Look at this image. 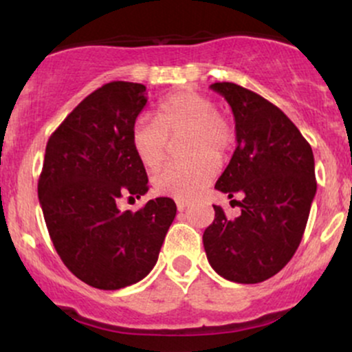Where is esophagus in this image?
Returning a JSON list of instances; mask_svg holds the SVG:
<instances>
[{
    "label": "esophagus",
    "mask_w": 352,
    "mask_h": 352,
    "mask_svg": "<svg viewBox=\"0 0 352 352\" xmlns=\"http://www.w3.org/2000/svg\"><path fill=\"white\" fill-rule=\"evenodd\" d=\"M187 207H188L187 200H177V208H179V212H182V210H185Z\"/></svg>",
    "instance_id": "esophagus-1"
}]
</instances>
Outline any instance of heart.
<instances>
[{"instance_id": "heart-1", "label": "heart", "mask_w": 352, "mask_h": 352, "mask_svg": "<svg viewBox=\"0 0 352 352\" xmlns=\"http://www.w3.org/2000/svg\"><path fill=\"white\" fill-rule=\"evenodd\" d=\"M180 135H185L182 153L188 159L164 167L153 175L152 184L160 195L188 200L213 180L217 162L235 142V131L227 117L217 112L212 99L199 92L182 91L159 104L157 120L148 116L137 117L132 124L131 144L139 162L155 170L167 155L168 137Z\"/></svg>"}]
</instances>
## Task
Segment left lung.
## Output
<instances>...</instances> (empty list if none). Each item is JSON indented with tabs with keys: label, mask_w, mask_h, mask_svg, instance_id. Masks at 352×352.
<instances>
[{
	"label": "left lung",
	"mask_w": 352,
	"mask_h": 352,
	"mask_svg": "<svg viewBox=\"0 0 352 352\" xmlns=\"http://www.w3.org/2000/svg\"><path fill=\"white\" fill-rule=\"evenodd\" d=\"M235 117L236 148L215 188L236 201L241 215L215 220L204 233L208 263L225 280L261 283L283 270L301 243L316 195L311 145L285 112L233 82L210 86Z\"/></svg>",
	"instance_id": "1"
}]
</instances>
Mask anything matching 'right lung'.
<instances>
[{
    "instance_id": "1",
    "label": "right lung",
    "mask_w": 352,
    "mask_h": 352,
    "mask_svg": "<svg viewBox=\"0 0 352 352\" xmlns=\"http://www.w3.org/2000/svg\"><path fill=\"white\" fill-rule=\"evenodd\" d=\"M145 104L144 84H104L52 132L44 153L38 197L52 245L72 274L99 289L147 276L177 213L168 197L135 213L117 207L148 190L131 144Z\"/></svg>"
}]
</instances>
